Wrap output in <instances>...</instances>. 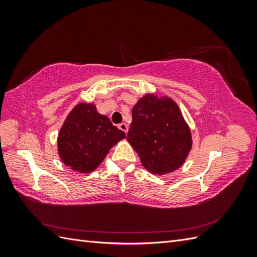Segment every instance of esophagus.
I'll list each match as a JSON object with an SVG mask.
<instances>
[{"label":"esophagus","mask_w":257,"mask_h":257,"mask_svg":"<svg viewBox=\"0 0 257 257\" xmlns=\"http://www.w3.org/2000/svg\"><path fill=\"white\" fill-rule=\"evenodd\" d=\"M121 131H123L124 132V133H127V131H128V127H127V125H126V124L125 123H121V124H119V126H118Z\"/></svg>","instance_id":"1"}]
</instances>
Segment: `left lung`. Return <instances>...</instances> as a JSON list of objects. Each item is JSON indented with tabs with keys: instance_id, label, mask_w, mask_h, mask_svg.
<instances>
[{
	"instance_id": "left-lung-1",
	"label": "left lung",
	"mask_w": 257,
	"mask_h": 257,
	"mask_svg": "<svg viewBox=\"0 0 257 257\" xmlns=\"http://www.w3.org/2000/svg\"><path fill=\"white\" fill-rule=\"evenodd\" d=\"M127 142L153 175L180 167L192 147L191 131L172 98L147 94L132 110Z\"/></svg>"
}]
</instances>
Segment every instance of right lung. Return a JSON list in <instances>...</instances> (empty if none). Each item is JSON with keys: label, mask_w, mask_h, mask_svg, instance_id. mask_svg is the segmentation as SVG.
Listing matches in <instances>:
<instances>
[{"label": "right lung", "mask_w": 257, "mask_h": 257, "mask_svg": "<svg viewBox=\"0 0 257 257\" xmlns=\"http://www.w3.org/2000/svg\"><path fill=\"white\" fill-rule=\"evenodd\" d=\"M123 138L125 133L112 125L108 116L99 114L94 105L81 103L68 114L60 131L59 154L66 166L88 174Z\"/></svg>", "instance_id": "right-lung-1"}]
</instances>
